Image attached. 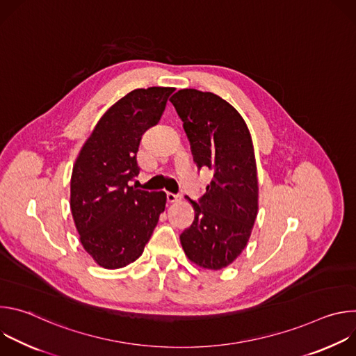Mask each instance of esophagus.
Listing matches in <instances>:
<instances>
[{"instance_id":"esophagus-1","label":"esophagus","mask_w":356,"mask_h":356,"mask_svg":"<svg viewBox=\"0 0 356 356\" xmlns=\"http://www.w3.org/2000/svg\"><path fill=\"white\" fill-rule=\"evenodd\" d=\"M166 198H168V202H177L181 200V195L175 193H166Z\"/></svg>"}]
</instances>
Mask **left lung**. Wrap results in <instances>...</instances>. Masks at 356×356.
<instances>
[{
  "label": "left lung",
  "mask_w": 356,
  "mask_h": 356,
  "mask_svg": "<svg viewBox=\"0 0 356 356\" xmlns=\"http://www.w3.org/2000/svg\"><path fill=\"white\" fill-rule=\"evenodd\" d=\"M175 106L198 169L213 180L198 202L188 198L195 217L180 235L187 258L220 270L245 249L258 214V177L249 129L239 113L214 92L179 90Z\"/></svg>",
  "instance_id": "obj_1"
}]
</instances>
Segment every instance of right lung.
Listing matches in <instances>:
<instances>
[{
	"instance_id": "add662e5",
	"label": "right lung",
	"mask_w": 356,
	"mask_h": 356,
	"mask_svg": "<svg viewBox=\"0 0 356 356\" xmlns=\"http://www.w3.org/2000/svg\"><path fill=\"white\" fill-rule=\"evenodd\" d=\"M173 87L136 88L97 122L76 159L70 209L83 248L106 269L136 261L165 211V191L128 183L138 176L142 135L155 127Z\"/></svg>"
}]
</instances>
